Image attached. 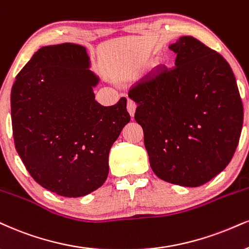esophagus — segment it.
<instances>
[{
    "label": "esophagus",
    "instance_id": "1",
    "mask_svg": "<svg viewBox=\"0 0 249 249\" xmlns=\"http://www.w3.org/2000/svg\"><path fill=\"white\" fill-rule=\"evenodd\" d=\"M127 109H128V112H129L131 118H133L135 114V110H136V104H135L133 100L129 99L127 103Z\"/></svg>",
    "mask_w": 249,
    "mask_h": 249
}]
</instances>
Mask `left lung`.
Instances as JSON below:
<instances>
[{"instance_id": "left-lung-1", "label": "left lung", "mask_w": 249, "mask_h": 249, "mask_svg": "<svg viewBox=\"0 0 249 249\" xmlns=\"http://www.w3.org/2000/svg\"><path fill=\"white\" fill-rule=\"evenodd\" d=\"M173 69H157L134 84L135 120L142 125L152 171L173 185L198 187L229 165L244 107L231 67L193 36L170 45Z\"/></svg>"}]
</instances>
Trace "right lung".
Masks as SVG:
<instances>
[{
	"label": "right lung",
	"instance_id": "1",
	"mask_svg": "<svg viewBox=\"0 0 249 249\" xmlns=\"http://www.w3.org/2000/svg\"><path fill=\"white\" fill-rule=\"evenodd\" d=\"M84 46H46L11 89L12 135L31 177L66 197L90 194L108 176L110 146L130 121L127 99L101 106Z\"/></svg>",
	"mask_w": 249,
	"mask_h": 249
}]
</instances>
